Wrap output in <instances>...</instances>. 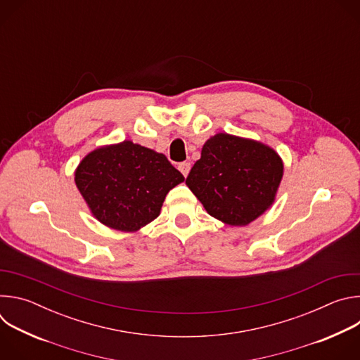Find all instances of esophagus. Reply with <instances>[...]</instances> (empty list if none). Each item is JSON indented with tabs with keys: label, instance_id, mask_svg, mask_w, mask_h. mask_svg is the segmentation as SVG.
I'll return each mask as SVG.
<instances>
[{
	"label": "esophagus",
	"instance_id": "34e87169",
	"mask_svg": "<svg viewBox=\"0 0 360 360\" xmlns=\"http://www.w3.org/2000/svg\"><path fill=\"white\" fill-rule=\"evenodd\" d=\"M178 169L182 172L184 176H188V174H189V171H191V164H189V162H182V164L178 167Z\"/></svg>",
	"mask_w": 360,
	"mask_h": 360
}]
</instances>
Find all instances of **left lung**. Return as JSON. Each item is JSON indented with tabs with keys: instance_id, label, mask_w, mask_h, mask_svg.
Here are the masks:
<instances>
[{
	"instance_id": "obj_1",
	"label": "left lung",
	"mask_w": 360,
	"mask_h": 360,
	"mask_svg": "<svg viewBox=\"0 0 360 360\" xmlns=\"http://www.w3.org/2000/svg\"><path fill=\"white\" fill-rule=\"evenodd\" d=\"M283 161L269 145L219 132L203 143L186 185L205 211L231 226H246L276 199Z\"/></svg>"
}]
</instances>
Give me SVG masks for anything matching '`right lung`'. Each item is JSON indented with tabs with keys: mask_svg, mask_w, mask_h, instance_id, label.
<instances>
[{
	"mask_svg": "<svg viewBox=\"0 0 360 360\" xmlns=\"http://www.w3.org/2000/svg\"><path fill=\"white\" fill-rule=\"evenodd\" d=\"M74 175L92 217L121 232L157 219L167 193L185 181L164 153L128 139L95 148Z\"/></svg>",
	"mask_w": 360,
	"mask_h": 360,
	"instance_id": "right-lung-1",
	"label": "right lung"
}]
</instances>
